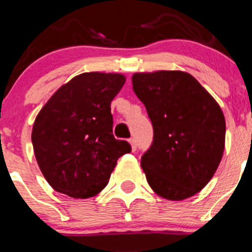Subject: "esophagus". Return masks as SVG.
<instances>
[{
  "label": "esophagus",
  "mask_w": 252,
  "mask_h": 252,
  "mask_svg": "<svg viewBox=\"0 0 252 252\" xmlns=\"http://www.w3.org/2000/svg\"><path fill=\"white\" fill-rule=\"evenodd\" d=\"M130 144H131V148H132V151L136 150V149H137L136 139H133V137H131V139H130Z\"/></svg>",
  "instance_id": "obj_1"
}]
</instances>
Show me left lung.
Masks as SVG:
<instances>
[{
  "instance_id": "1",
  "label": "left lung",
  "mask_w": 252,
  "mask_h": 252,
  "mask_svg": "<svg viewBox=\"0 0 252 252\" xmlns=\"http://www.w3.org/2000/svg\"><path fill=\"white\" fill-rule=\"evenodd\" d=\"M132 90L154 128L141 157L149 186L170 201L192 197L212 179L223 155L221 107L194 77L179 70L136 73Z\"/></svg>"
}]
</instances>
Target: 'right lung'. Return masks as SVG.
<instances>
[{"label": "right lung", "mask_w": 252, "mask_h": 252, "mask_svg": "<svg viewBox=\"0 0 252 252\" xmlns=\"http://www.w3.org/2000/svg\"><path fill=\"white\" fill-rule=\"evenodd\" d=\"M125 81L121 74H79L36 116L31 133L35 158L57 192L72 198L98 194L119 158L131 153L130 144L112 133L111 102Z\"/></svg>", "instance_id": "obj_1"}]
</instances>
